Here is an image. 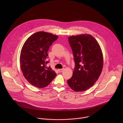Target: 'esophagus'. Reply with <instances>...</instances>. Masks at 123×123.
<instances>
[{
  "instance_id": "esophagus-1",
  "label": "esophagus",
  "mask_w": 123,
  "mask_h": 123,
  "mask_svg": "<svg viewBox=\"0 0 123 123\" xmlns=\"http://www.w3.org/2000/svg\"><path fill=\"white\" fill-rule=\"evenodd\" d=\"M64 68H60V69H58V70L59 72H62L64 71Z\"/></svg>"
}]
</instances>
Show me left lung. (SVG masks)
I'll use <instances>...</instances> for the list:
<instances>
[{"label":"left lung","mask_w":123,"mask_h":123,"mask_svg":"<svg viewBox=\"0 0 123 123\" xmlns=\"http://www.w3.org/2000/svg\"><path fill=\"white\" fill-rule=\"evenodd\" d=\"M75 63L72 77L67 81L74 91L83 92L90 89L99 78L103 67L101 49L90 34H82L68 37Z\"/></svg>","instance_id":"1"}]
</instances>
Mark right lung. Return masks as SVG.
Wrapping results in <instances>:
<instances>
[{
	"mask_svg": "<svg viewBox=\"0 0 123 123\" xmlns=\"http://www.w3.org/2000/svg\"><path fill=\"white\" fill-rule=\"evenodd\" d=\"M58 36L38 31L30 36L24 43L20 53V64L25 79L32 85L43 88L56 76L50 66L47 67L48 51Z\"/></svg>",
	"mask_w": 123,
	"mask_h": 123,
	"instance_id": "obj_1",
	"label": "right lung"
}]
</instances>
